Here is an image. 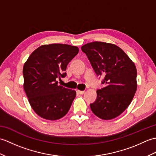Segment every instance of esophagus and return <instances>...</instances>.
<instances>
[{
  "instance_id": "obj_1",
  "label": "esophagus",
  "mask_w": 156,
  "mask_h": 156,
  "mask_svg": "<svg viewBox=\"0 0 156 156\" xmlns=\"http://www.w3.org/2000/svg\"><path fill=\"white\" fill-rule=\"evenodd\" d=\"M77 92L79 94H82L84 93V91H82V90H77Z\"/></svg>"
}]
</instances>
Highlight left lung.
<instances>
[{
  "mask_svg": "<svg viewBox=\"0 0 156 156\" xmlns=\"http://www.w3.org/2000/svg\"><path fill=\"white\" fill-rule=\"evenodd\" d=\"M97 76L104 77L105 87L97 91L90 105L92 112L103 120L120 115L133 100L137 90V69L122 49L115 44L94 41L82 46Z\"/></svg>",
  "mask_w": 156,
  "mask_h": 156,
  "instance_id": "8db88e82",
  "label": "left lung"
}]
</instances>
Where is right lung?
<instances>
[{
    "instance_id": "1",
    "label": "right lung",
    "mask_w": 156,
    "mask_h": 156,
    "mask_svg": "<svg viewBox=\"0 0 156 156\" xmlns=\"http://www.w3.org/2000/svg\"><path fill=\"white\" fill-rule=\"evenodd\" d=\"M76 46L43 45L32 52L23 69V87L29 103L39 117L58 120L67 114L76 97L72 89L58 85L69 62L78 54Z\"/></svg>"
}]
</instances>
